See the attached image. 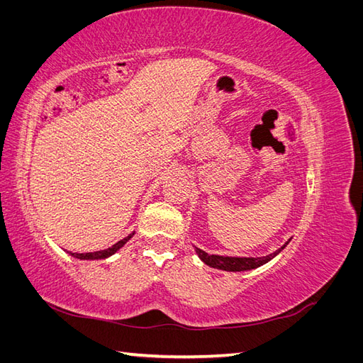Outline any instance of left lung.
<instances>
[{"label": "left lung", "mask_w": 363, "mask_h": 363, "mask_svg": "<svg viewBox=\"0 0 363 363\" xmlns=\"http://www.w3.org/2000/svg\"><path fill=\"white\" fill-rule=\"evenodd\" d=\"M288 245V242L284 244L280 250L271 252L268 256L263 257H225V256H215V255H207L206 251L195 248L196 255L206 263V265L216 268V269H224V271H248V269H255L262 265H265L267 262H269L272 257H276L279 252Z\"/></svg>", "instance_id": "obj_1"}]
</instances>
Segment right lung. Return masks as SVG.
Returning <instances> with one entry per match:
<instances>
[{
    "mask_svg": "<svg viewBox=\"0 0 363 363\" xmlns=\"http://www.w3.org/2000/svg\"><path fill=\"white\" fill-rule=\"evenodd\" d=\"M135 235V232L133 233H130L127 238H124V239H121L119 242H116L115 245H112L111 248H107V250H101V251H95V252H71L69 251V255L71 256H74V257H77V259H80V260H95V259H106V257H108V256H112V255H115V252L121 248V247H124L125 245V242L127 240Z\"/></svg>",
    "mask_w": 363,
    "mask_h": 363,
    "instance_id": "1",
    "label": "right lung"
}]
</instances>
